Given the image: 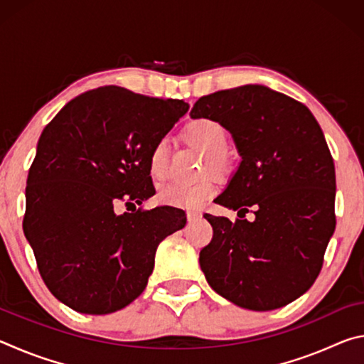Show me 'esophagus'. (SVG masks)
Masks as SVG:
<instances>
[{
	"label": "esophagus",
	"mask_w": 364,
	"mask_h": 364,
	"mask_svg": "<svg viewBox=\"0 0 364 364\" xmlns=\"http://www.w3.org/2000/svg\"><path fill=\"white\" fill-rule=\"evenodd\" d=\"M200 217H202V213L197 212V210H189L188 212V220L189 221H196V220H199Z\"/></svg>",
	"instance_id": "1"
}]
</instances>
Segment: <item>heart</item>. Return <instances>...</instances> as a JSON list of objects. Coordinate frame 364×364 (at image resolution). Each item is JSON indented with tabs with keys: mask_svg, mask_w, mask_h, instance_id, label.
Masks as SVG:
<instances>
[{
	"mask_svg": "<svg viewBox=\"0 0 364 364\" xmlns=\"http://www.w3.org/2000/svg\"><path fill=\"white\" fill-rule=\"evenodd\" d=\"M184 136L191 144L199 147L207 154L205 170L212 171L226 170L228 160L225 149L228 144L226 130L220 122L213 119H196L184 130ZM147 168L154 180H164L168 173V151L165 141H157L152 146L147 157ZM217 186L212 178H205L194 184L170 183L159 191V199L164 204L178 208H199L215 194Z\"/></svg>",
	"mask_w": 364,
	"mask_h": 364,
	"instance_id": "b5f03b06",
	"label": "heart"
}]
</instances>
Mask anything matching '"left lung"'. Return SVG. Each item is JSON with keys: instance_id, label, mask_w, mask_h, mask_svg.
I'll return each mask as SVG.
<instances>
[{"instance_id": "obj_1", "label": "left lung", "mask_w": 364, "mask_h": 364, "mask_svg": "<svg viewBox=\"0 0 364 364\" xmlns=\"http://www.w3.org/2000/svg\"><path fill=\"white\" fill-rule=\"evenodd\" d=\"M189 115L220 122L242 159L217 197L239 218L204 215L213 228L199 254L207 282L247 310L291 304L318 278L336 230V168L321 127L304 104L263 85L202 96ZM249 208L254 222L243 218Z\"/></svg>"}]
</instances>
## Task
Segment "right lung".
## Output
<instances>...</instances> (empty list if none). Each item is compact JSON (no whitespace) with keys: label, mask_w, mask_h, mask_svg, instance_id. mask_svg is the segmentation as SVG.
I'll return each mask as SVG.
<instances>
[{"label":"right lung","mask_w":364,"mask_h":364,"mask_svg":"<svg viewBox=\"0 0 364 364\" xmlns=\"http://www.w3.org/2000/svg\"><path fill=\"white\" fill-rule=\"evenodd\" d=\"M188 109L181 100L101 86L67 102L43 130L23 232L45 284L72 310L107 315L130 305L147 286L159 244L186 225L181 208L136 204L156 194L152 146ZM119 201L134 210L117 214Z\"/></svg>","instance_id":"right-lung-1"}]
</instances>
